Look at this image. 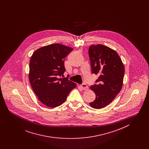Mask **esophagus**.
<instances>
[{
	"label": "esophagus",
	"instance_id": "esophagus-1",
	"mask_svg": "<svg viewBox=\"0 0 149 149\" xmlns=\"http://www.w3.org/2000/svg\"><path fill=\"white\" fill-rule=\"evenodd\" d=\"M80 88L82 89H83V90H84V91H86V90H88V86H87V85L85 84V83H83V84H81V85H80Z\"/></svg>",
	"mask_w": 149,
	"mask_h": 149
}]
</instances>
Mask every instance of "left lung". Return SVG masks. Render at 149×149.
<instances>
[{"label":"left lung","mask_w":149,"mask_h":149,"mask_svg":"<svg viewBox=\"0 0 149 149\" xmlns=\"http://www.w3.org/2000/svg\"><path fill=\"white\" fill-rule=\"evenodd\" d=\"M89 56L92 74L99 75L96 84L91 86L96 98L89 104L93 108L100 109L108 105L120 92L125 68L118 54L102 45H91Z\"/></svg>","instance_id":"obj_1"}]
</instances>
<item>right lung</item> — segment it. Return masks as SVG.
I'll return each mask as SVG.
<instances>
[{"label": "right lung", "mask_w": 149, "mask_h": 149, "mask_svg": "<svg viewBox=\"0 0 149 149\" xmlns=\"http://www.w3.org/2000/svg\"><path fill=\"white\" fill-rule=\"evenodd\" d=\"M72 48L59 43L36 50L29 61V79L38 99L46 106L54 108L66 100L76 84L64 77L65 58Z\"/></svg>", "instance_id": "obj_1"}]
</instances>
